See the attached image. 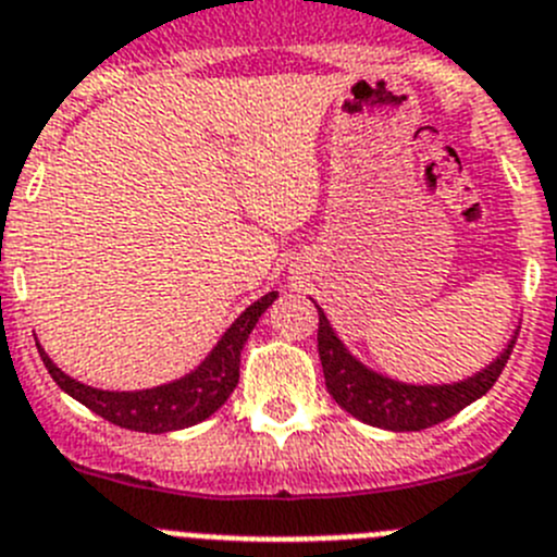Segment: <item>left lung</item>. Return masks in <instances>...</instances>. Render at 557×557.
I'll return each instance as SVG.
<instances>
[{"label": "left lung", "mask_w": 557, "mask_h": 557, "mask_svg": "<svg viewBox=\"0 0 557 557\" xmlns=\"http://www.w3.org/2000/svg\"><path fill=\"white\" fill-rule=\"evenodd\" d=\"M315 310H319V358H322L324 383H327L330 397L360 422L372 424V428L394 430V433L433 428V424L460 413L466 405H472L474 399L483 397L485 391L497 383V377L503 374L510 349L516 344L513 333L508 347L485 369L474 372L472 377L458 380V383H403V380H394L360 363L349 352L347 344L338 338L324 310L319 305H315Z\"/></svg>", "instance_id": "obj_1"}]
</instances>
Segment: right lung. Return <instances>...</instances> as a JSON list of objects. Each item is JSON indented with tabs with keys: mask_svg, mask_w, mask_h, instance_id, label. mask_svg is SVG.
<instances>
[{
	"mask_svg": "<svg viewBox=\"0 0 557 557\" xmlns=\"http://www.w3.org/2000/svg\"><path fill=\"white\" fill-rule=\"evenodd\" d=\"M277 299V290H269L267 297L249 305L216 341V347L205 355L202 363L172 383L154 385L141 391H102L69 377L38 344L44 366L49 369L54 383L66 391L69 397L91 408L94 413L119 424V428L138 430V433H172V430L191 428L216 413L238 385L242 369V349L258 319L267 313L269 305Z\"/></svg>",
	"mask_w": 557,
	"mask_h": 557,
	"instance_id": "obj_1",
	"label": "right lung"
}]
</instances>
